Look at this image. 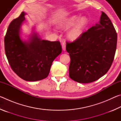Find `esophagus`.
Listing matches in <instances>:
<instances>
[{
  "label": "esophagus",
  "mask_w": 121,
  "mask_h": 121,
  "mask_svg": "<svg viewBox=\"0 0 121 121\" xmlns=\"http://www.w3.org/2000/svg\"><path fill=\"white\" fill-rule=\"evenodd\" d=\"M62 48L63 51H65V43H62Z\"/></svg>",
  "instance_id": "obj_1"
}]
</instances>
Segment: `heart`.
<instances>
[{
    "instance_id": "heart-1",
    "label": "heart",
    "mask_w": 121,
    "mask_h": 121,
    "mask_svg": "<svg viewBox=\"0 0 121 121\" xmlns=\"http://www.w3.org/2000/svg\"><path fill=\"white\" fill-rule=\"evenodd\" d=\"M89 24V21L86 16L79 17L77 15H72L63 18L58 22L57 26L59 29L67 30V37L69 40L75 41L81 38Z\"/></svg>"
}]
</instances>
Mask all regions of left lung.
<instances>
[{
    "label": "left lung",
    "mask_w": 121,
    "mask_h": 121,
    "mask_svg": "<svg viewBox=\"0 0 121 121\" xmlns=\"http://www.w3.org/2000/svg\"><path fill=\"white\" fill-rule=\"evenodd\" d=\"M117 38L112 21L102 12L99 23L78 39L67 43L66 51L70 58V78L80 83H88L105 75L114 60Z\"/></svg>",
    "instance_id": "left-lung-1"
}]
</instances>
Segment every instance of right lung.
<instances>
[{"label":"right lung","instance_id":"1","mask_svg":"<svg viewBox=\"0 0 121 121\" xmlns=\"http://www.w3.org/2000/svg\"><path fill=\"white\" fill-rule=\"evenodd\" d=\"M26 14L22 12L9 24L4 39L5 53L16 75L26 81H38L48 77L62 48L59 41L42 39L34 28L28 39H23L21 28Z\"/></svg>","mask_w":121,"mask_h":121}]
</instances>
